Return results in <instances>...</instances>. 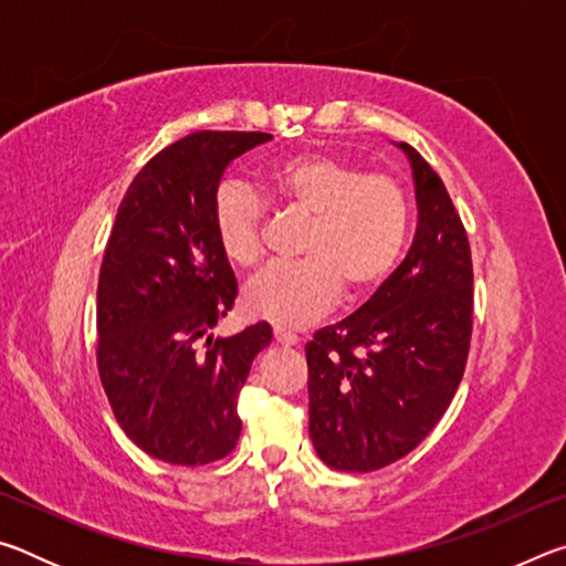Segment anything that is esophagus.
Masks as SVG:
<instances>
[{"instance_id":"34e87169","label":"esophagus","mask_w":566,"mask_h":566,"mask_svg":"<svg viewBox=\"0 0 566 566\" xmlns=\"http://www.w3.org/2000/svg\"><path fill=\"white\" fill-rule=\"evenodd\" d=\"M274 342L280 344V347H296V344H300V337H296L294 332H286L282 327H276L274 329Z\"/></svg>"}]
</instances>
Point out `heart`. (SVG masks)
I'll return each mask as SVG.
<instances>
[{
  "instance_id": "heart-1",
  "label": "heart",
  "mask_w": 566,
  "mask_h": 566,
  "mask_svg": "<svg viewBox=\"0 0 566 566\" xmlns=\"http://www.w3.org/2000/svg\"><path fill=\"white\" fill-rule=\"evenodd\" d=\"M284 207L310 217L300 264H272L244 286V306L280 327H304L347 296L367 294L395 270L409 234V199L387 175H367L332 155L286 159L266 175ZM264 205L244 181H224L214 199L217 242L229 262L262 256Z\"/></svg>"
}]
</instances>
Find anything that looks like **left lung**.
Masks as SVG:
<instances>
[{"instance_id": "left-lung-1", "label": "left lung", "mask_w": 566, "mask_h": 566, "mask_svg": "<svg viewBox=\"0 0 566 566\" xmlns=\"http://www.w3.org/2000/svg\"><path fill=\"white\" fill-rule=\"evenodd\" d=\"M417 229L389 280L306 344L310 437L324 464L375 472L409 454L452 401L472 337V254L444 181L417 149Z\"/></svg>"}]
</instances>
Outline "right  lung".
Masks as SVG:
<instances>
[{
  "label": "right lung",
  "instance_id": "1",
  "mask_svg": "<svg viewBox=\"0 0 566 566\" xmlns=\"http://www.w3.org/2000/svg\"><path fill=\"white\" fill-rule=\"evenodd\" d=\"M264 132H195L149 159L114 219L97 286V364L114 417L134 444L197 467L237 447V397L272 342L256 322L210 334L237 280L217 242L214 199L227 167L270 142Z\"/></svg>",
  "mask_w": 566,
  "mask_h": 566
}]
</instances>
